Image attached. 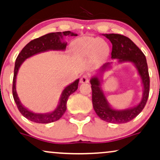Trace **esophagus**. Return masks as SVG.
Returning a JSON list of instances; mask_svg holds the SVG:
<instances>
[{
    "label": "esophagus",
    "instance_id": "1",
    "mask_svg": "<svg viewBox=\"0 0 160 160\" xmlns=\"http://www.w3.org/2000/svg\"><path fill=\"white\" fill-rule=\"evenodd\" d=\"M89 80V78L88 75H83L81 78H80V83H86Z\"/></svg>",
    "mask_w": 160,
    "mask_h": 160
}]
</instances>
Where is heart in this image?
Returning <instances> with one entry per match:
<instances>
[{
  "mask_svg": "<svg viewBox=\"0 0 160 160\" xmlns=\"http://www.w3.org/2000/svg\"><path fill=\"white\" fill-rule=\"evenodd\" d=\"M102 41L90 37H84L79 39L75 44V48L79 53L83 56H99L102 57L108 51V46ZM104 43V42H103Z\"/></svg>",
  "mask_w": 160,
  "mask_h": 160,
  "instance_id": "b5f03b06",
  "label": "heart"
}]
</instances>
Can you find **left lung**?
Segmentation results:
<instances>
[{"instance_id": "obj_1", "label": "left lung", "mask_w": 160, "mask_h": 160, "mask_svg": "<svg viewBox=\"0 0 160 160\" xmlns=\"http://www.w3.org/2000/svg\"><path fill=\"white\" fill-rule=\"evenodd\" d=\"M103 36L108 38L112 45L111 58L118 59V63H132L141 78L143 86L142 100L137 105L128 109H117L113 108L107 101L101 84L103 72L112 68V62L103 64L98 70L97 74L90 79L92 91V104L96 114L100 118L107 122L123 124L130 122L136 118L147 103L150 89V78L147 60L141 50L129 38L115 33L103 34Z\"/></svg>"}]
</instances>
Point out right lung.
I'll return each mask as SVG.
<instances>
[{
    "label": "right lung",
    "mask_w": 160,
    "mask_h": 160,
    "mask_svg": "<svg viewBox=\"0 0 160 160\" xmlns=\"http://www.w3.org/2000/svg\"><path fill=\"white\" fill-rule=\"evenodd\" d=\"M78 34L71 31L57 32L46 34L41 37L35 38L30 42L20 52L15 63L14 76L12 83V95L19 112L28 120L40 124H48L59 120L66 110V103L68 97L78 88L79 79L69 84L63 89L57 108L47 113H36L29 110L21 103L16 92V78L18 70L22 63L27 59L38 53L49 51H65L67 42L63 41L64 36H77Z\"/></svg>",
    "instance_id": "right-lung-1"
}]
</instances>
